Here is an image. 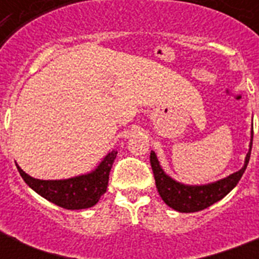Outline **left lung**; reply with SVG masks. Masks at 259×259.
<instances>
[{
  "label": "left lung",
  "mask_w": 259,
  "mask_h": 259,
  "mask_svg": "<svg viewBox=\"0 0 259 259\" xmlns=\"http://www.w3.org/2000/svg\"><path fill=\"white\" fill-rule=\"evenodd\" d=\"M251 146H253V130H251L249 153L246 156L243 168L230 175L223 180L208 185H184L177 183L164 173L156 154L154 152H152L150 153V165H152L156 187H157L160 196L170 208L176 209L179 212H197V211H201V209L212 205L213 203L223 199L238 184V181L241 180V177L243 176L247 164H249Z\"/></svg>",
  "instance_id": "left-lung-1"
}]
</instances>
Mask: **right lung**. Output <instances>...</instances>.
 Masks as SVG:
<instances>
[{
	"label": "right lung",
	"mask_w": 259,
	"mask_h": 259,
	"mask_svg": "<svg viewBox=\"0 0 259 259\" xmlns=\"http://www.w3.org/2000/svg\"><path fill=\"white\" fill-rule=\"evenodd\" d=\"M115 157L117 150H113L103 158L94 172L68 180H38L26 175L20 166H17V169L26 184L47 200L63 208L83 209L97 204L106 192L110 170Z\"/></svg>",
	"instance_id": "1"
}]
</instances>
